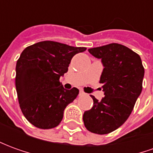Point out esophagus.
<instances>
[{"mask_svg":"<svg viewBox=\"0 0 153 153\" xmlns=\"http://www.w3.org/2000/svg\"><path fill=\"white\" fill-rule=\"evenodd\" d=\"M80 97L82 96H84V95H86V93H84V92H83V91H79V94Z\"/></svg>","mask_w":153,"mask_h":153,"instance_id":"esophagus-1","label":"esophagus"}]
</instances>
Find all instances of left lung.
<instances>
[{
	"label": "left lung",
	"instance_id": "1",
	"mask_svg": "<svg viewBox=\"0 0 153 153\" xmlns=\"http://www.w3.org/2000/svg\"><path fill=\"white\" fill-rule=\"evenodd\" d=\"M102 59L104 69L100 78L105 97L101 101L91 96L93 106L83 113L88 131L106 134L125 123L143 89L144 68L138 54L125 46L111 43L88 49Z\"/></svg>",
	"mask_w": 153,
	"mask_h": 153
}]
</instances>
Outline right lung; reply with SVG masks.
Instances as JSON below:
<instances>
[{"label":"right lung","instance_id":"1","mask_svg":"<svg viewBox=\"0 0 153 153\" xmlns=\"http://www.w3.org/2000/svg\"><path fill=\"white\" fill-rule=\"evenodd\" d=\"M86 49L43 41L22 51L16 63L15 87L22 112L35 127L52 128L62 120L65 107L79 91L65 89L60 77L68 71L74 56Z\"/></svg>","mask_w":153,"mask_h":153}]
</instances>
